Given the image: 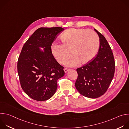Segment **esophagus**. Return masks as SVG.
Instances as JSON below:
<instances>
[{"label":"esophagus","mask_w":129,"mask_h":129,"mask_svg":"<svg viewBox=\"0 0 129 129\" xmlns=\"http://www.w3.org/2000/svg\"><path fill=\"white\" fill-rule=\"evenodd\" d=\"M64 70L65 72V73H66L67 71H68L69 70V69H68V68H64Z\"/></svg>","instance_id":"esophagus-1"}]
</instances>
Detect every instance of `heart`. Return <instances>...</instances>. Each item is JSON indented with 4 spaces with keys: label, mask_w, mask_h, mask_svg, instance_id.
Masks as SVG:
<instances>
[{
    "label": "heart",
    "mask_w": 129,
    "mask_h": 129,
    "mask_svg": "<svg viewBox=\"0 0 129 129\" xmlns=\"http://www.w3.org/2000/svg\"><path fill=\"white\" fill-rule=\"evenodd\" d=\"M61 43H54L51 50L57 61L63 64L70 55V59L66 63L68 66H76L81 61L87 63L95 56L100 46L98 35L93 30L85 28H71L61 36Z\"/></svg>",
    "instance_id": "obj_1"
}]
</instances>
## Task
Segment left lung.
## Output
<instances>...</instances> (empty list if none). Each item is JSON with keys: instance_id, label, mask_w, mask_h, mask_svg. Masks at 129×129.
<instances>
[{"instance_id": "left-lung-1", "label": "left lung", "mask_w": 129, "mask_h": 129, "mask_svg": "<svg viewBox=\"0 0 129 129\" xmlns=\"http://www.w3.org/2000/svg\"><path fill=\"white\" fill-rule=\"evenodd\" d=\"M100 38V47L96 57L77 69L78 77L75 83L82 95L96 99L107 91L113 78L115 61L113 53L105 37L96 29Z\"/></svg>"}]
</instances>
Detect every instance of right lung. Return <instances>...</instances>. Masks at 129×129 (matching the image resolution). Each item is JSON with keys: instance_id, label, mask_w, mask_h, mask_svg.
I'll return each mask as SVG.
<instances>
[{"instance_id": "obj_1", "label": "right lung", "mask_w": 129, "mask_h": 129, "mask_svg": "<svg viewBox=\"0 0 129 129\" xmlns=\"http://www.w3.org/2000/svg\"><path fill=\"white\" fill-rule=\"evenodd\" d=\"M64 28L40 27L23 45L17 63L20 85L32 99L44 101L56 92L57 81L65 75L64 67L53 56L51 46ZM44 48L43 51L40 49Z\"/></svg>"}]
</instances>
